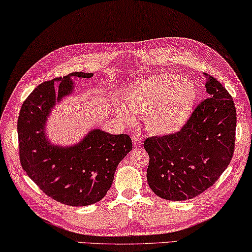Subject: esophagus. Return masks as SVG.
<instances>
[{"mask_svg": "<svg viewBox=\"0 0 252 252\" xmlns=\"http://www.w3.org/2000/svg\"><path fill=\"white\" fill-rule=\"evenodd\" d=\"M131 138H133V143H134V145H136V146L141 145L142 142H143V135L141 133H138V131H137V133H135Z\"/></svg>", "mask_w": 252, "mask_h": 252, "instance_id": "obj_1", "label": "esophagus"}]
</instances>
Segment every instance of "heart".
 Masks as SVG:
<instances>
[{"instance_id":"obj_1","label":"heart","mask_w":252,"mask_h":252,"mask_svg":"<svg viewBox=\"0 0 252 252\" xmlns=\"http://www.w3.org/2000/svg\"><path fill=\"white\" fill-rule=\"evenodd\" d=\"M123 104L111 102L113 113L126 125L136 122V115H146V124L154 134L180 131L191 118L197 89L191 80L175 72L154 75L135 81L123 89Z\"/></svg>"}]
</instances>
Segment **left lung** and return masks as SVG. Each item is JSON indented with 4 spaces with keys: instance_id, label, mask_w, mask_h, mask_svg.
Here are the masks:
<instances>
[{
    "instance_id": "obj_1",
    "label": "left lung",
    "mask_w": 252,
    "mask_h": 252,
    "mask_svg": "<svg viewBox=\"0 0 252 252\" xmlns=\"http://www.w3.org/2000/svg\"><path fill=\"white\" fill-rule=\"evenodd\" d=\"M208 76V75H207ZM209 98L179 133L148 137L147 182L165 200L193 199L212 187L232 158L237 114L232 97L216 78L205 84Z\"/></svg>"
}]
</instances>
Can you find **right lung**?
Instances as JSON below:
<instances>
[{
    "instance_id": "right-lung-1",
    "label": "right lung",
    "mask_w": 252,
    "mask_h": 252,
    "mask_svg": "<svg viewBox=\"0 0 252 252\" xmlns=\"http://www.w3.org/2000/svg\"><path fill=\"white\" fill-rule=\"evenodd\" d=\"M93 76L72 72L39 85L23 102L18 121L23 170L48 196L72 207L100 201L113 184L118 164L133 148L128 135H111L100 128H92L71 145L49 139L48 119L56 105L75 92L72 78Z\"/></svg>"
}]
</instances>
